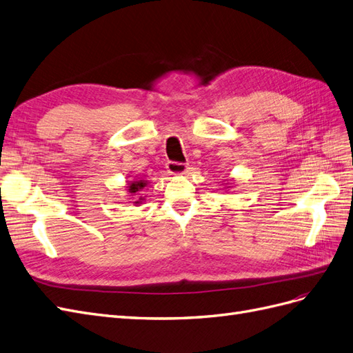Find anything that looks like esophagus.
<instances>
[{"label":"esophagus","instance_id":"34e87169","mask_svg":"<svg viewBox=\"0 0 353 353\" xmlns=\"http://www.w3.org/2000/svg\"><path fill=\"white\" fill-rule=\"evenodd\" d=\"M167 170L171 174H185L188 165L183 164V162H177V161H168L167 162Z\"/></svg>","mask_w":353,"mask_h":353}]
</instances>
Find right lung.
<instances>
[{"label": "right lung", "instance_id": "right-lung-1", "mask_svg": "<svg viewBox=\"0 0 353 353\" xmlns=\"http://www.w3.org/2000/svg\"><path fill=\"white\" fill-rule=\"evenodd\" d=\"M144 185V182H134V183H131V186H130V192H137L139 189H141Z\"/></svg>", "mask_w": 353, "mask_h": 353}]
</instances>
